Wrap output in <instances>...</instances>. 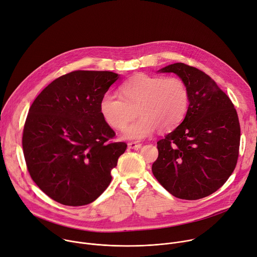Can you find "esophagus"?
<instances>
[{"label":"esophagus","instance_id":"1","mask_svg":"<svg viewBox=\"0 0 257 257\" xmlns=\"http://www.w3.org/2000/svg\"><path fill=\"white\" fill-rule=\"evenodd\" d=\"M127 146H128V148H130V149L138 150V149H140V148L142 147V144L137 143V142H131V143H128V144H127Z\"/></svg>","mask_w":257,"mask_h":257}]
</instances>
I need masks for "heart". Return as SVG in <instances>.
I'll return each instance as SVG.
<instances>
[{"instance_id": "1", "label": "heart", "mask_w": 257, "mask_h": 257, "mask_svg": "<svg viewBox=\"0 0 257 257\" xmlns=\"http://www.w3.org/2000/svg\"><path fill=\"white\" fill-rule=\"evenodd\" d=\"M121 97L106 93L100 101L104 120L113 128L120 130L135 116L140 117L122 131L126 140H142L156 128L167 132L185 117L189 106V91L179 77L138 74L120 87Z\"/></svg>"}]
</instances>
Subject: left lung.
Listing matches in <instances>:
<instances>
[{
	"mask_svg": "<svg viewBox=\"0 0 257 257\" xmlns=\"http://www.w3.org/2000/svg\"><path fill=\"white\" fill-rule=\"evenodd\" d=\"M158 72L176 73L186 83L190 101L182 123L157 142L152 173L177 198H204L218 190L236 167L241 133L237 111L201 70L174 63Z\"/></svg>",
	"mask_w": 257,
	"mask_h": 257,
	"instance_id": "left-lung-1",
	"label": "left lung"
}]
</instances>
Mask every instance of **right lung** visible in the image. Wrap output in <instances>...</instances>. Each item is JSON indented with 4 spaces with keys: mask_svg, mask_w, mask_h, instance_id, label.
Listing matches in <instances>:
<instances>
[{
    "mask_svg": "<svg viewBox=\"0 0 257 257\" xmlns=\"http://www.w3.org/2000/svg\"><path fill=\"white\" fill-rule=\"evenodd\" d=\"M119 77L112 71H72L53 80L32 104L23 154L32 179L53 200L85 205L109 186L127 145L109 142L115 133L102 116L100 101Z\"/></svg>",
    "mask_w": 257,
    "mask_h": 257,
    "instance_id": "right-lung-1",
    "label": "right lung"
}]
</instances>
